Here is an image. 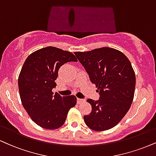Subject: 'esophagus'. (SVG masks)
<instances>
[{"label": "esophagus", "instance_id": "obj_1", "mask_svg": "<svg viewBox=\"0 0 156 156\" xmlns=\"http://www.w3.org/2000/svg\"><path fill=\"white\" fill-rule=\"evenodd\" d=\"M84 102H85V99H79V98L77 99V102H78V104H81V103H83Z\"/></svg>", "mask_w": 156, "mask_h": 156}]
</instances>
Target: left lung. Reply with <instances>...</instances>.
Returning a JSON list of instances; mask_svg holds the SVG:
<instances>
[{
  "label": "left lung",
  "mask_w": 156,
  "mask_h": 156,
  "mask_svg": "<svg viewBox=\"0 0 156 156\" xmlns=\"http://www.w3.org/2000/svg\"><path fill=\"white\" fill-rule=\"evenodd\" d=\"M74 54L100 95L97 101L87 99L91 112L83 116L84 122L97 132L112 129L124 117L133 102L136 76L132 64L124 54L113 48Z\"/></svg>",
  "instance_id": "1"
}]
</instances>
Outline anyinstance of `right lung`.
Segmentation results:
<instances>
[{"label":"right lung","instance_id":"right-lung-1","mask_svg":"<svg viewBox=\"0 0 156 156\" xmlns=\"http://www.w3.org/2000/svg\"><path fill=\"white\" fill-rule=\"evenodd\" d=\"M73 53L53 46L38 49L28 56L18 78L21 102L31 119L39 126L57 129L64 124L70 108L76 105L74 95L62 97L52 92L59 67L77 62Z\"/></svg>","mask_w":156,"mask_h":156}]
</instances>
